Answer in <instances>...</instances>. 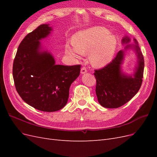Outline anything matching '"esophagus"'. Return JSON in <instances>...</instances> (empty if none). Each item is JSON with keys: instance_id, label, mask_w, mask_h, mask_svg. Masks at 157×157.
Masks as SVG:
<instances>
[{"instance_id": "34e87169", "label": "esophagus", "mask_w": 157, "mask_h": 157, "mask_svg": "<svg viewBox=\"0 0 157 157\" xmlns=\"http://www.w3.org/2000/svg\"><path fill=\"white\" fill-rule=\"evenodd\" d=\"M87 72V70H86V68L85 67H82L81 68V70H80V73H81L82 74H85Z\"/></svg>"}]
</instances>
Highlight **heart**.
Instances as JSON below:
<instances>
[{
	"mask_svg": "<svg viewBox=\"0 0 157 157\" xmlns=\"http://www.w3.org/2000/svg\"><path fill=\"white\" fill-rule=\"evenodd\" d=\"M117 43L116 36L109 34L105 27H94L76 33L73 42L65 44V51L67 55L75 57L90 53V60L92 65L102 67L111 61Z\"/></svg>",
	"mask_w": 157,
	"mask_h": 157,
	"instance_id": "obj_1",
	"label": "heart"
}]
</instances>
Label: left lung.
<instances>
[{"label":"left lung","instance_id":"obj_1","mask_svg":"<svg viewBox=\"0 0 157 157\" xmlns=\"http://www.w3.org/2000/svg\"><path fill=\"white\" fill-rule=\"evenodd\" d=\"M135 44H128L129 37L124 36L122 40L123 44H128L124 50H121L111 62L103 68L95 70L94 73L96 79V93L98 102L105 108H118L124 105L139 91L144 77V59L138 43L134 39ZM132 48L138 57V65L132 75H128L121 72V65L124 52Z\"/></svg>","mask_w":157,"mask_h":157}]
</instances>
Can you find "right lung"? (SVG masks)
<instances>
[{"label": "right lung", "instance_id": "obj_1", "mask_svg": "<svg viewBox=\"0 0 157 157\" xmlns=\"http://www.w3.org/2000/svg\"><path fill=\"white\" fill-rule=\"evenodd\" d=\"M52 31L42 24L27 35L18 46L13 63V78L21 99L38 110L54 112L67 104L71 84L80 75V65H56L40 40Z\"/></svg>", "mask_w": 157, "mask_h": 157}]
</instances>
